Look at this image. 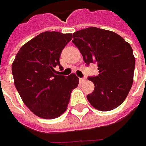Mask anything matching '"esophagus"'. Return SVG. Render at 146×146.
<instances>
[{
    "instance_id": "34e87169",
    "label": "esophagus",
    "mask_w": 146,
    "mask_h": 146,
    "mask_svg": "<svg viewBox=\"0 0 146 146\" xmlns=\"http://www.w3.org/2000/svg\"><path fill=\"white\" fill-rule=\"evenodd\" d=\"M79 80H80V83H83V82H84L85 80H86V79H85V78H80V79H79Z\"/></svg>"
}]
</instances>
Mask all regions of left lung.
<instances>
[{"label":"left lung","instance_id":"1","mask_svg":"<svg viewBox=\"0 0 146 146\" xmlns=\"http://www.w3.org/2000/svg\"><path fill=\"white\" fill-rule=\"evenodd\" d=\"M72 38L86 65L96 63L99 70L98 76L88 78L95 86L88 101L102 111L115 109L126 99L133 83L131 45L115 32L93 27L76 31Z\"/></svg>","mask_w":146,"mask_h":146}]
</instances>
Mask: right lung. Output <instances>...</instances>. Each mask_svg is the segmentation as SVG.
<instances>
[{"mask_svg": "<svg viewBox=\"0 0 146 146\" xmlns=\"http://www.w3.org/2000/svg\"><path fill=\"white\" fill-rule=\"evenodd\" d=\"M72 34L44 31L20 48L12 64L15 87L26 106L43 119L63 114L79 78L71 74L58 76L59 58Z\"/></svg>", "mask_w": 146, "mask_h": 146, "instance_id": "1", "label": "right lung"}]
</instances>
